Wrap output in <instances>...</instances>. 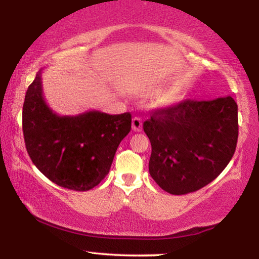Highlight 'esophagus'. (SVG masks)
<instances>
[{"mask_svg":"<svg viewBox=\"0 0 259 259\" xmlns=\"http://www.w3.org/2000/svg\"><path fill=\"white\" fill-rule=\"evenodd\" d=\"M132 125H133V130L134 132H141L142 130V120L140 117H134L133 121H132Z\"/></svg>","mask_w":259,"mask_h":259,"instance_id":"1","label":"esophagus"}]
</instances>
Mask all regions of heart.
Here are the masks:
<instances>
[{
	"instance_id": "obj_1",
	"label": "heart",
	"mask_w": 259,
	"mask_h": 259,
	"mask_svg": "<svg viewBox=\"0 0 259 259\" xmlns=\"http://www.w3.org/2000/svg\"><path fill=\"white\" fill-rule=\"evenodd\" d=\"M169 101H171V100H170V99H169Z\"/></svg>"
}]
</instances>
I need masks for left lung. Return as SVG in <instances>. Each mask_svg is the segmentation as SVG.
Listing matches in <instances>:
<instances>
[{
	"label": "left lung",
	"mask_w": 259,
	"mask_h": 259,
	"mask_svg": "<svg viewBox=\"0 0 259 259\" xmlns=\"http://www.w3.org/2000/svg\"><path fill=\"white\" fill-rule=\"evenodd\" d=\"M151 141L150 170L160 189L185 195L208 185L233 158L239 136L233 97L185 100L157 109L144 123Z\"/></svg>",
	"instance_id": "obj_1"
}]
</instances>
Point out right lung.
I'll return each instance as SVG.
<instances>
[{"label": "right lung", "mask_w": 259, "mask_h": 259, "mask_svg": "<svg viewBox=\"0 0 259 259\" xmlns=\"http://www.w3.org/2000/svg\"><path fill=\"white\" fill-rule=\"evenodd\" d=\"M132 129V114L88 111L59 115L44 99L41 70L28 88L23 105V134L38 170L57 185L88 191L111 169L120 141Z\"/></svg>", "instance_id": "1"}]
</instances>
